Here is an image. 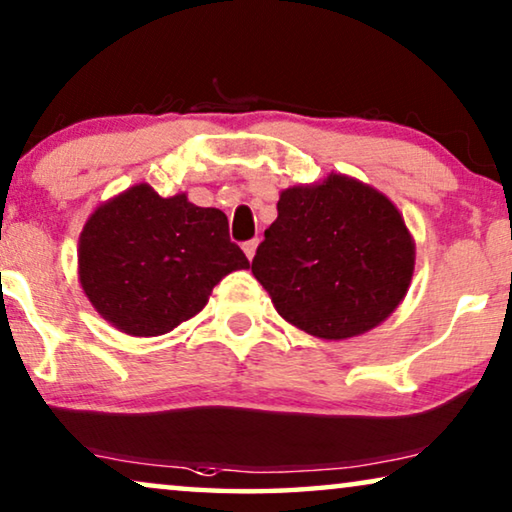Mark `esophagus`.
Masks as SVG:
<instances>
[{"instance_id": "1", "label": "esophagus", "mask_w": 512, "mask_h": 512, "mask_svg": "<svg viewBox=\"0 0 512 512\" xmlns=\"http://www.w3.org/2000/svg\"><path fill=\"white\" fill-rule=\"evenodd\" d=\"M257 239H250V241H246L243 243V253H246V257L248 259H253L255 257V250H257Z\"/></svg>"}]
</instances>
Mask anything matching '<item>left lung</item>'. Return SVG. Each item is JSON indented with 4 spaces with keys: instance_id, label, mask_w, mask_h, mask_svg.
Listing matches in <instances>:
<instances>
[{
    "instance_id": "obj_1",
    "label": "left lung",
    "mask_w": 512,
    "mask_h": 512,
    "mask_svg": "<svg viewBox=\"0 0 512 512\" xmlns=\"http://www.w3.org/2000/svg\"><path fill=\"white\" fill-rule=\"evenodd\" d=\"M415 241L383 192L329 174L280 192L253 273L276 311L306 334L341 341L390 318L406 297Z\"/></svg>"
}]
</instances>
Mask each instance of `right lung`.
<instances>
[{
    "label": "right lung",
    "instance_id": "1",
    "mask_svg": "<svg viewBox=\"0 0 512 512\" xmlns=\"http://www.w3.org/2000/svg\"><path fill=\"white\" fill-rule=\"evenodd\" d=\"M250 262L229 241L227 215L141 183L97 208L78 241V278L104 320L160 336L206 306L227 273Z\"/></svg>",
    "mask_w": 512,
    "mask_h": 512
}]
</instances>
